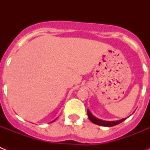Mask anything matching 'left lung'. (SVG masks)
Returning <instances> with one entry per match:
<instances>
[{"instance_id": "8db88e82", "label": "left lung", "mask_w": 150, "mask_h": 150, "mask_svg": "<svg viewBox=\"0 0 150 150\" xmlns=\"http://www.w3.org/2000/svg\"><path fill=\"white\" fill-rule=\"evenodd\" d=\"M87 114H88V119H89V120L91 122H93L94 124L98 125H101V126L105 127L114 126V125L120 124V123H121L122 122H123L124 120H125L127 119V118H123L122 120H117V121H105V120H101L100 119H98V118H96L95 116L91 114V111L88 109L87 110Z\"/></svg>"}]
</instances>
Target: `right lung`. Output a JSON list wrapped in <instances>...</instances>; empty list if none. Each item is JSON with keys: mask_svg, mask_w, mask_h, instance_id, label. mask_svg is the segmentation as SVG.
<instances>
[{"mask_svg": "<svg viewBox=\"0 0 150 150\" xmlns=\"http://www.w3.org/2000/svg\"><path fill=\"white\" fill-rule=\"evenodd\" d=\"M54 121H55V120H54ZM54 121H52V122H54Z\"/></svg>", "mask_w": 150, "mask_h": 150, "instance_id": "add662e5", "label": "right lung"}]
</instances>
